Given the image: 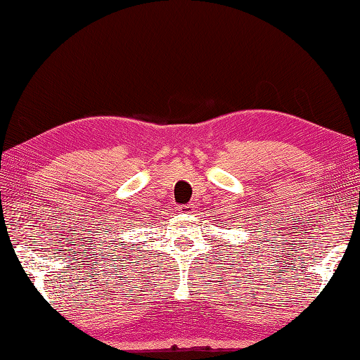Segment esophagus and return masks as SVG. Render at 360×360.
I'll return each mask as SVG.
<instances>
[{"instance_id": "esophagus-1", "label": "esophagus", "mask_w": 360, "mask_h": 360, "mask_svg": "<svg viewBox=\"0 0 360 360\" xmlns=\"http://www.w3.org/2000/svg\"><path fill=\"white\" fill-rule=\"evenodd\" d=\"M177 212H180V213H193L194 205H193V203H183V205L177 207Z\"/></svg>"}]
</instances>
